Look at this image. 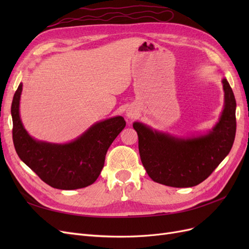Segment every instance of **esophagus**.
Wrapping results in <instances>:
<instances>
[{"instance_id":"esophagus-1","label":"esophagus","mask_w":249,"mask_h":249,"mask_svg":"<svg viewBox=\"0 0 249 249\" xmlns=\"http://www.w3.org/2000/svg\"><path fill=\"white\" fill-rule=\"evenodd\" d=\"M126 116L129 117V118H134V117H136V116H137V111L135 110V109H130V110H127V111H126Z\"/></svg>"}]
</instances>
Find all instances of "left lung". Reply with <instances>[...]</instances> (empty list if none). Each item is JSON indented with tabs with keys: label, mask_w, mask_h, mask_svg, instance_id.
Returning <instances> with one entry per match:
<instances>
[{
	"label": "left lung",
	"mask_w": 249,
	"mask_h": 249,
	"mask_svg": "<svg viewBox=\"0 0 249 249\" xmlns=\"http://www.w3.org/2000/svg\"><path fill=\"white\" fill-rule=\"evenodd\" d=\"M224 108L212 131L197 137H176L134 123L141 162L154 182L186 188L203 182L231 152L236 136V100L222 80Z\"/></svg>",
	"instance_id": "8db88e82"
}]
</instances>
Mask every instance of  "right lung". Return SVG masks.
I'll return each mask as SVG.
<instances>
[{
	"label": "right lung",
	"instance_id": "obj_1",
	"mask_svg": "<svg viewBox=\"0 0 249 249\" xmlns=\"http://www.w3.org/2000/svg\"><path fill=\"white\" fill-rule=\"evenodd\" d=\"M21 90L20 83L11 105L12 138L19 159L56 189L73 190L93 184L104 167L108 148L125 126L124 117L96 123L65 144L37 141L28 134L20 120Z\"/></svg>",
	"mask_w": 249,
	"mask_h": 249
}]
</instances>
